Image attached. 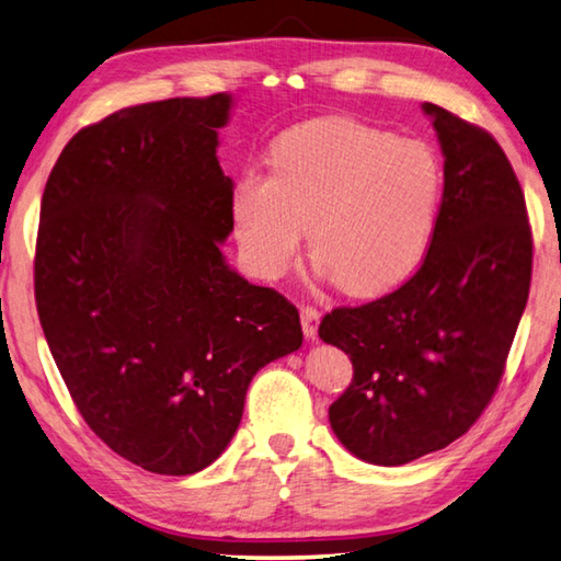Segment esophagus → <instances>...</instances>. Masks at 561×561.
<instances>
[{
    "label": "esophagus",
    "mask_w": 561,
    "mask_h": 561,
    "mask_svg": "<svg viewBox=\"0 0 561 561\" xmlns=\"http://www.w3.org/2000/svg\"><path fill=\"white\" fill-rule=\"evenodd\" d=\"M300 322H302V332L308 340H314L317 336V324H320V312L312 305H302L300 308Z\"/></svg>",
    "instance_id": "34e87169"
}]
</instances>
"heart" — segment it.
<instances>
[{
  "instance_id": "heart-1",
  "label": "heart",
  "mask_w": 561,
  "mask_h": 561,
  "mask_svg": "<svg viewBox=\"0 0 561 561\" xmlns=\"http://www.w3.org/2000/svg\"><path fill=\"white\" fill-rule=\"evenodd\" d=\"M442 190L445 171L430 144L332 116L285 131L271 151V175L239 178L231 217L261 276H283L310 227L320 271L346 293L374 295L396 288L425 259Z\"/></svg>"
}]
</instances>
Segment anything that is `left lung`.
<instances>
[{
	"label": "left lung",
	"mask_w": 561,
	"mask_h": 561,
	"mask_svg": "<svg viewBox=\"0 0 561 561\" xmlns=\"http://www.w3.org/2000/svg\"><path fill=\"white\" fill-rule=\"evenodd\" d=\"M422 110L445 153L425 261L393 293L320 322V340L354 366L330 425L354 457L378 467L467 435L499 390L533 278V231L508 156L481 126L430 102Z\"/></svg>",
	"instance_id": "obj_1"
}]
</instances>
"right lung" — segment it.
Returning a JSON list of instances; mask_svg holds the SVG:
<instances>
[{"instance_id": "add662e5", "label": "right lung", "mask_w": 561, "mask_h": 561, "mask_svg": "<svg viewBox=\"0 0 561 561\" xmlns=\"http://www.w3.org/2000/svg\"><path fill=\"white\" fill-rule=\"evenodd\" d=\"M231 98L136 104L80 129L41 199L38 320L82 420L151 473L213 463L251 378L302 344L298 308L231 271Z\"/></svg>"}]
</instances>
